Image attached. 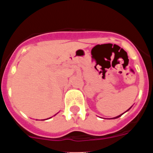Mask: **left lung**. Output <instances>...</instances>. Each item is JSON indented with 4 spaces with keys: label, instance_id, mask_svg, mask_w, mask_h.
<instances>
[{
    "label": "left lung",
    "instance_id": "1",
    "mask_svg": "<svg viewBox=\"0 0 153 153\" xmlns=\"http://www.w3.org/2000/svg\"><path fill=\"white\" fill-rule=\"evenodd\" d=\"M130 108H131V107H130ZM130 108H129V109H130ZM129 109H128V110H129ZM128 110H127V111H128ZM124 113H123V114H124ZM123 114H121V115H123ZM121 115H118V116H117V117H115V118H119V117H120V116H121Z\"/></svg>",
    "mask_w": 153,
    "mask_h": 153
}]
</instances>
